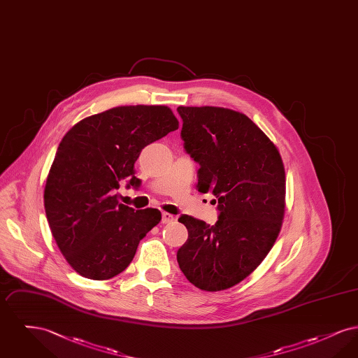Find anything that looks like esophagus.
<instances>
[{
    "mask_svg": "<svg viewBox=\"0 0 358 358\" xmlns=\"http://www.w3.org/2000/svg\"><path fill=\"white\" fill-rule=\"evenodd\" d=\"M174 220V216L171 215V213H168V212H164L162 213V222L164 224H169V222H173Z\"/></svg>",
    "mask_w": 358,
    "mask_h": 358,
    "instance_id": "obj_1",
    "label": "esophagus"
}]
</instances>
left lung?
<instances>
[{
	"instance_id": "obj_1",
	"label": "left lung",
	"mask_w": 358,
	"mask_h": 358,
	"mask_svg": "<svg viewBox=\"0 0 358 358\" xmlns=\"http://www.w3.org/2000/svg\"><path fill=\"white\" fill-rule=\"evenodd\" d=\"M187 153L200 165L196 187L220 210L215 225L184 215L187 240L177 262L187 280L222 291L245 279L273 248L285 216L279 150L247 115L222 107L177 108ZM215 200V203H216Z\"/></svg>"
}]
</instances>
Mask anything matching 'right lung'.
Masks as SVG:
<instances>
[{
  "mask_svg": "<svg viewBox=\"0 0 358 358\" xmlns=\"http://www.w3.org/2000/svg\"><path fill=\"white\" fill-rule=\"evenodd\" d=\"M178 129L168 106H120L78 122L63 136L44 189L47 220L60 252L82 276L124 271L138 244L161 222L154 208L120 204L115 190L139 185L134 164L145 146Z\"/></svg>",
  "mask_w": 358,
  "mask_h": 358,
  "instance_id": "add662e5",
  "label": "right lung"
}]
</instances>
